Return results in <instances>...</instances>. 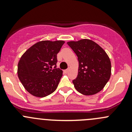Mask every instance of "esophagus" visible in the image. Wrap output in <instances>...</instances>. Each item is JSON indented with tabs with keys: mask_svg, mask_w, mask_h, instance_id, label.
Segmentation results:
<instances>
[{
	"mask_svg": "<svg viewBox=\"0 0 132 132\" xmlns=\"http://www.w3.org/2000/svg\"><path fill=\"white\" fill-rule=\"evenodd\" d=\"M68 71H69L68 70H64V73L65 74H67L68 73Z\"/></svg>",
	"mask_w": 132,
	"mask_h": 132,
	"instance_id": "esophagus-1",
	"label": "esophagus"
}]
</instances>
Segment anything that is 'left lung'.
Instances as JSON below:
<instances>
[{
  "mask_svg": "<svg viewBox=\"0 0 132 132\" xmlns=\"http://www.w3.org/2000/svg\"><path fill=\"white\" fill-rule=\"evenodd\" d=\"M67 44L78 57V75L73 80L75 88L86 96L99 93L111 75V62L107 53L89 39L68 41Z\"/></svg>",
  "mask_w": 132,
  "mask_h": 132,
  "instance_id": "obj_1",
  "label": "left lung"
}]
</instances>
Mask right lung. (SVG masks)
<instances>
[{"instance_id":"obj_1","label":"right lung","mask_w":132,"mask_h":132,"mask_svg":"<svg viewBox=\"0 0 132 132\" xmlns=\"http://www.w3.org/2000/svg\"><path fill=\"white\" fill-rule=\"evenodd\" d=\"M64 42L39 41L20 59L18 77L26 91L34 96L43 98L56 90L62 76V70L56 68L57 54Z\"/></svg>"}]
</instances>
